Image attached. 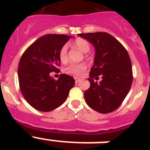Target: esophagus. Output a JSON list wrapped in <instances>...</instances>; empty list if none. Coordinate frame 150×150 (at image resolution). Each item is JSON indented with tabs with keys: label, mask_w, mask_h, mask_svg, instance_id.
Masks as SVG:
<instances>
[{
	"label": "esophagus",
	"mask_w": 150,
	"mask_h": 150,
	"mask_svg": "<svg viewBox=\"0 0 150 150\" xmlns=\"http://www.w3.org/2000/svg\"><path fill=\"white\" fill-rule=\"evenodd\" d=\"M75 82H76V83H78V82H80V79H78V78H75Z\"/></svg>",
	"instance_id": "obj_1"
}]
</instances>
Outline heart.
<instances>
[{"instance_id": "1", "label": "heart", "mask_w": 150, "mask_h": 150, "mask_svg": "<svg viewBox=\"0 0 150 150\" xmlns=\"http://www.w3.org/2000/svg\"><path fill=\"white\" fill-rule=\"evenodd\" d=\"M74 46L83 53H88L90 50V45L89 42L83 39H78L75 41ZM59 59L61 62H66L68 61V46L64 45L59 51ZM86 69L85 64H71L67 68H64L66 74L74 76H79Z\"/></svg>"}]
</instances>
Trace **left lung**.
Instances as JSON below:
<instances>
[{
    "instance_id": "obj_1",
    "label": "left lung",
    "mask_w": 150,
    "mask_h": 150,
    "mask_svg": "<svg viewBox=\"0 0 150 150\" xmlns=\"http://www.w3.org/2000/svg\"><path fill=\"white\" fill-rule=\"evenodd\" d=\"M95 48L94 64L89 78L90 87L85 92V100L94 110L107 114L117 109L128 95L132 83L130 57L122 44L107 33H81ZM101 75L102 80L93 78Z\"/></svg>"
}]
</instances>
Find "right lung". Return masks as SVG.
<instances>
[{"instance_id":"right-lung-1","label":"right lung","mask_w":150,"mask_h":150,"mask_svg":"<svg viewBox=\"0 0 150 150\" xmlns=\"http://www.w3.org/2000/svg\"><path fill=\"white\" fill-rule=\"evenodd\" d=\"M71 36L47 34L27 48L18 64V77L22 95L37 110L51 111L64 103L75 79L61 74L57 80L50 75L57 71L59 51Z\"/></svg>"}]
</instances>
